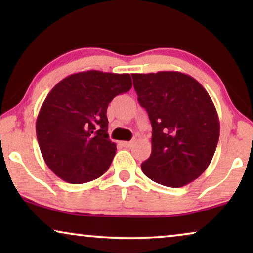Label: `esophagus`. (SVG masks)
<instances>
[{"label": "esophagus", "instance_id": "esophagus-1", "mask_svg": "<svg viewBox=\"0 0 253 253\" xmlns=\"http://www.w3.org/2000/svg\"><path fill=\"white\" fill-rule=\"evenodd\" d=\"M133 144H134V140H131V141H122V145H123L124 147H131Z\"/></svg>", "mask_w": 253, "mask_h": 253}]
</instances>
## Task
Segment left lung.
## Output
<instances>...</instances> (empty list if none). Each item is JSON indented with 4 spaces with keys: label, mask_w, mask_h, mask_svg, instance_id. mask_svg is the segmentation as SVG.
<instances>
[{
    "label": "left lung",
    "mask_w": 253,
    "mask_h": 253,
    "mask_svg": "<svg viewBox=\"0 0 253 253\" xmlns=\"http://www.w3.org/2000/svg\"><path fill=\"white\" fill-rule=\"evenodd\" d=\"M131 76L152 124V153L141 170L169 188L189 184L209 167L219 141L220 122L212 99L200 83L182 72Z\"/></svg>",
    "instance_id": "1"
}]
</instances>
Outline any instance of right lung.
Listing matches in <instances>:
<instances>
[{
    "instance_id": "add662e5",
    "label": "right lung",
    "mask_w": 253,
    "mask_h": 253,
    "mask_svg": "<svg viewBox=\"0 0 253 253\" xmlns=\"http://www.w3.org/2000/svg\"><path fill=\"white\" fill-rule=\"evenodd\" d=\"M132 87L129 74L96 70L70 75L54 86L38 115L43 160L58 177L81 184L108 170L116 153L109 139L107 108Z\"/></svg>"
}]
</instances>
